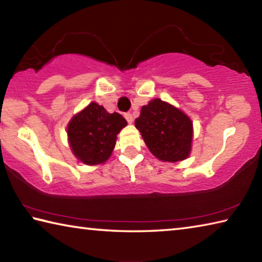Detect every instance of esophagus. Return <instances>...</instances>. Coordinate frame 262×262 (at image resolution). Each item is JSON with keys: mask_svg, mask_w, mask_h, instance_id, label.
<instances>
[{"mask_svg": "<svg viewBox=\"0 0 262 262\" xmlns=\"http://www.w3.org/2000/svg\"><path fill=\"white\" fill-rule=\"evenodd\" d=\"M125 115V118H126V120L128 121V123H133V121H134V119H133V115H132V113H125L123 114Z\"/></svg>", "mask_w": 262, "mask_h": 262, "instance_id": "1", "label": "esophagus"}]
</instances>
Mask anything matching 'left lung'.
<instances>
[{
	"label": "left lung",
	"mask_w": 262,
	"mask_h": 262,
	"mask_svg": "<svg viewBox=\"0 0 262 262\" xmlns=\"http://www.w3.org/2000/svg\"><path fill=\"white\" fill-rule=\"evenodd\" d=\"M135 127L150 152L159 161L176 163L187 158L192 150L193 122L176 106L159 98L142 106Z\"/></svg>",
	"instance_id": "left-lung-1"
}]
</instances>
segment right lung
<instances>
[{
  "instance_id": "obj_1",
  "label": "right lung",
  "mask_w": 262,
  "mask_h": 262,
  "mask_svg": "<svg viewBox=\"0 0 262 262\" xmlns=\"http://www.w3.org/2000/svg\"><path fill=\"white\" fill-rule=\"evenodd\" d=\"M126 126L127 121L121 114L108 113L103 106L92 101L68 123L70 149L83 164H104L112 155L117 135Z\"/></svg>"
}]
</instances>
